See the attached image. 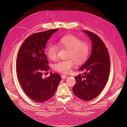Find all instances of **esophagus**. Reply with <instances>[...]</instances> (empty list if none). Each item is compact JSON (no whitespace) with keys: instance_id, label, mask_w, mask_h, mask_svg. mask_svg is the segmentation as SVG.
I'll use <instances>...</instances> for the list:
<instances>
[{"instance_id":"obj_1","label":"esophagus","mask_w":127,"mask_h":127,"mask_svg":"<svg viewBox=\"0 0 127 127\" xmlns=\"http://www.w3.org/2000/svg\"><path fill=\"white\" fill-rule=\"evenodd\" d=\"M67 77V75H65V74H63V75H61V78L62 79H66Z\"/></svg>"}]
</instances>
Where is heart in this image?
Here are the masks:
<instances>
[{
	"instance_id": "1",
	"label": "heart",
	"mask_w": 127,
	"mask_h": 127,
	"mask_svg": "<svg viewBox=\"0 0 127 127\" xmlns=\"http://www.w3.org/2000/svg\"><path fill=\"white\" fill-rule=\"evenodd\" d=\"M58 44L60 47L68 49L67 57L68 60L60 61L54 65V69L59 72L67 73L70 72L74 65V61L80 63L87 59L89 52V46L87 42L81 41L77 37L73 35H67L59 40ZM58 47L54 44L49 45L47 49L48 58L52 60L57 58Z\"/></svg>"
}]
</instances>
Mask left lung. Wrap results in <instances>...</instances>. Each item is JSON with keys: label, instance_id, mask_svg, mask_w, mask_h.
<instances>
[{"label": "left lung", "instance_id": "obj_1", "mask_svg": "<svg viewBox=\"0 0 127 127\" xmlns=\"http://www.w3.org/2000/svg\"><path fill=\"white\" fill-rule=\"evenodd\" d=\"M92 42L90 56L79 69L85 71L74 77L73 94L79 98L89 101L98 96L108 81L110 63L108 50L100 38L88 31L83 30Z\"/></svg>", "mask_w": 127, "mask_h": 127}]
</instances>
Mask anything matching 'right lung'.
Here are the masks:
<instances>
[{
    "label": "right lung",
    "instance_id": "right-lung-1",
    "mask_svg": "<svg viewBox=\"0 0 127 127\" xmlns=\"http://www.w3.org/2000/svg\"><path fill=\"white\" fill-rule=\"evenodd\" d=\"M58 30L53 29L29 36L23 42L17 58V75L21 87L28 97L38 103L52 98L61 80L60 75L52 72L49 77L42 78L43 72L49 69L44 54L47 42Z\"/></svg>",
    "mask_w": 127,
    "mask_h": 127
}]
</instances>
